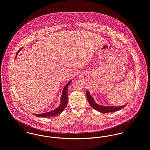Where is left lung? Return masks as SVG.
<instances>
[{
    "label": "left lung",
    "mask_w": 150,
    "mask_h": 150,
    "mask_svg": "<svg viewBox=\"0 0 150 150\" xmlns=\"http://www.w3.org/2000/svg\"><path fill=\"white\" fill-rule=\"evenodd\" d=\"M86 96L87 97V100H88L91 106L93 108L94 110H97V111L100 112V113H103V114L113 112L119 111V110L122 109V108H124L127 105V104L121 106H106L100 105L98 104L97 103H96L94 98L91 96V93L88 90H86Z\"/></svg>",
    "instance_id": "left-lung-1"
}]
</instances>
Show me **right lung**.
<instances>
[{
  "label": "right lung",
  "mask_w": 150,
  "mask_h": 150,
  "mask_svg": "<svg viewBox=\"0 0 150 150\" xmlns=\"http://www.w3.org/2000/svg\"><path fill=\"white\" fill-rule=\"evenodd\" d=\"M23 47H22L21 50H18L16 54V57L17 56V54L19 53V52L22 49ZM71 79L70 81H69L64 86L62 94L60 98V104L58 107H57L53 110H52L49 112H47L45 113H42V114H34V115L37 116V117H54L60 114H61L66 107L67 105V89L69 86H70V83H71Z\"/></svg>",
  "instance_id": "obj_1"
}]
</instances>
